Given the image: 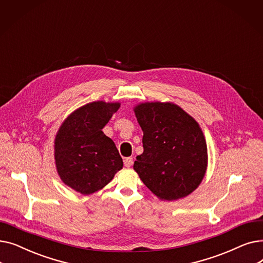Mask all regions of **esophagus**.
I'll return each mask as SVG.
<instances>
[{
    "mask_svg": "<svg viewBox=\"0 0 263 263\" xmlns=\"http://www.w3.org/2000/svg\"><path fill=\"white\" fill-rule=\"evenodd\" d=\"M132 164H133V159L132 158H126L123 160V165L126 167H131Z\"/></svg>",
    "mask_w": 263,
    "mask_h": 263,
    "instance_id": "esophagus-1",
    "label": "esophagus"
}]
</instances>
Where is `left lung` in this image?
Returning a JSON list of instances; mask_svg holds the SVG:
<instances>
[{"mask_svg": "<svg viewBox=\"0 0 263 263\" xmlns=\"http://www.w3.org/2000/svg\"><path fill=\"white\" fill-rule=\"evenodd\" d=\"M143 130L144 153L133 168L161 200H177L194 192L208 167V148L199 123L173 102L133 106Z\"/></svg>", "mask_w": 263, "mask_h": 263, "instance_id": "8db88e82", "label": "left lung"}]
</instances>
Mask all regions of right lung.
Returning <instances> with one entry per match:
<instances>
[{
  "mask_svg": "<svg viewBox=\"0 0 263 263\" xmlns=\"http://www.w3.org/2000/svg\"><path fill=\"white\" fill-rule=\"evenodd\" d=\"M119 107L118 101L86 103L68 115L55 135L57 172L83 195L102 190L123 166L115 143L102 131Z\"/></svg>",
  "mask_w": 263,
  "mask_h": 263,
  "instance_id": "obj_1",
  "label": "right lung"
}]
</instances>
